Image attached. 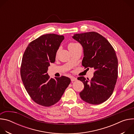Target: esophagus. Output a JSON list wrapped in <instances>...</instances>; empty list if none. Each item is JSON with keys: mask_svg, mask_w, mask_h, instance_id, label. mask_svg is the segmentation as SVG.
I'll use <instances>...</instances> for the list:
<instances>
[{"mask_svg": "<svg viewBox=\"0 0 134 134\" xmlns=\"http://www.w3.org/2000/svg\"><path fill=\"white\" fill-rule=\"evenodd\" d=\"M70 79H71V82H74V81H75L77 80V79L75 78V77H73V76H72V77H71Z\"/></svg>", "mask_w": 134, "mask_h": 134, "instance_id": "34e87169", "label": "esophagus"}]
</instances>
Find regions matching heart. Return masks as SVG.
Returning <instances> with one entry per match:
<instances>
[{"instance_id":"heart-1","label":"heart","mask_w":134,"mask_h":134,"mask_svg":"<svg viewBox=\"0 0 134 134\" xmlns=\"http://www.w3.org/2000/svg\"><path fill=\"white\" fill-rule=\"evenodd\" d=\"M75 44H76V43H70V44H69V46H68V48H69V47H70L71 46H73V45Z\"/></svg>"}]
</instances>
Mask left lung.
Instances as JSON below:
<instances>
[{
    "instance_id": "obj_1",
    "label": "left lung",
    "mask_w": 134,
    "mask_h": 134,
    "mask_svg": "<svg viewBox=\"0 0 134 134\" xmlns=\"http://www.w3.org/2000/svg\"><path fill=\"white\" fill-rule=\"evenodd\" d=\"M83 49L82 65L95 70L92 79L79 77L84 85L81 99L92 104H99L112 95L118 78V59L114 49L102 35L95 32L75 34L72 36Z\"/></svg>"
}]
</instances>
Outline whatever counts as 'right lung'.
I'll return each instance as SVG.
<instances>
[{"label": "right lung", "instance_id": "add662e5", "mask_svg": "<svg viewBox=\"0 0 134 134\" xmlns=\"http://www.w3.org/2000/svg\"><path fill=\"white\" fill-rule=\"evenodd\" d=\"M64 40V35H41L29 44L23 54L21 67L23 83L31 99L43 107L58 102L71 81L66 76L50 78L47 73Z\"/></svg>", "mask_w": 134, "mask_h": 134}]
</instances>
